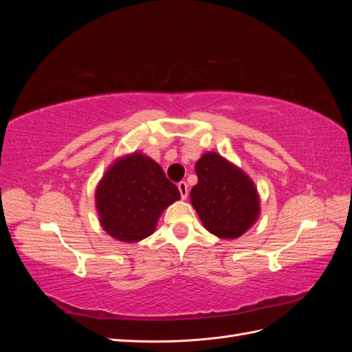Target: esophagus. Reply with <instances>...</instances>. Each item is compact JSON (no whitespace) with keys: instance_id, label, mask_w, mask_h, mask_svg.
Segmentation results:
<instances>
[{"instance_id":"1","label":"esophagus","mask_w":352,"mask_h":352,"mask_svg":"<svg viewBox=\"0 0 352 352\" xmlns=\"http://www.w3.org/2000/svg\"><path fill=\"white\" fill-rule=\"evenodd\" d=\"M177 188H179V192H180V197H182V199H186L188 192H189L186 182H179V184H177Z\"/></svg>"}]
</instances>
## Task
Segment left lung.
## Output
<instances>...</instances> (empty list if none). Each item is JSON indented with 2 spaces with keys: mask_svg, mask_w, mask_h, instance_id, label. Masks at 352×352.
Returning <instances> with one entry per match:
<instances>
[{
  "mask_svg": "<svg viewBox=\"0 0 352 352\" xmlns=\"http://www.w3.org/2000/svg\"><path fill=\"white\" fill-rule=\"evenodd\" d=\"M198 184L190 202L204 228L221 239L243 235L260 214V198L252 180L216 153H206L197 164Z\"/></svg>",
  "mask_w": 352,
  "mask_h": 352,
  "instance_id": "8db88e82",
  "label": "left lung"
}]
</instances>
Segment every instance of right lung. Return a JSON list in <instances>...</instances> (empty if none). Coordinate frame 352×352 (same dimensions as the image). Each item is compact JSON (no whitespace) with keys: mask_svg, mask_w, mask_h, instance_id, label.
<instances>
[{"mask_svg":"<svg viewBox=\"0 0 352 352\" xmlns=\"http://www.w3.org/2000/svg\"><path fill=\"white\" fill-rule=\"evenodd\" d=\"M179 198L177 186L142 153L117 158L95 190L102 229L127 243L153 235L162 212Z\"/></svg>","mask_w":352,"mask_h":352,"instance_id":"obj_1","label":"right lung"}]
</instances>
